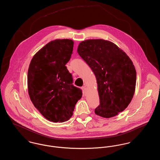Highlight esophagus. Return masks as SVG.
Segmentation results:
<instances>
[{
  "instance_id": "34e87169",
  "label": "esophagus",
  "mask_w": 160,
  "mask_h": 160,
  "mask_svg": "<svg viewBox=\"0 0 160 160\" xmlns=\"http://www.w3.org/2000/svg\"><path fill=\"white\" fill-rule=\"evenodd\" d=\"M83 89L84 93L86 94V92H87V87L86 86H84L83 87Z\"/></svg>"
}]
</instances>
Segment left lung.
<instances>
[{
	"mask_svg": "<svg viewBox=\"0 0 160 160\" xmlns=\"http://www.w3.org/2000/svg\"><path fill=\"white\" fill-rule=\"evenodd\" d=\"M77 52L97 78L100 102L95 114L109 118L123 112L132 99L136 84V71L127 54L101 39L81 42Z\"/></svg>",
	"mask_w": 160,
	"mask_h": 160,
	"instance_id": "1",
	"label": "left lung"
}]
</instances>
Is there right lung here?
Segmentation results:
<instances>
[{"mask_svg": "<svg viewBox=\"0 0 160 160\" xmlns=\"http://www.w3.org/2000/svg\"><path fill=\"white\" fill-rule=\"evenodd\" d=\"M71 39H56L35 54L28 72V92L34 106L50 121L63 122L73 114L82 91L74 86L65 65L73 50Z\"/></svg>", "mask_w": 160, "mask_h": 160, "instance_id": "add662e5", "label": "right lung"}]
</instances>
